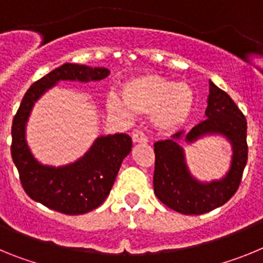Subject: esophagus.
<instances>
[{
  "instance_id": "obj_1",
  "label": "esophagus",
  "mask_w": 263,
  "mask_h": 263,
  "mask_svg": "<svg viewBox=\"0 0 263 263\" xmlns=\"http://www.w3.org/2000/svg\"><path fill=\"white\" fill-rule=\"evenodd\" d=\"M132 139L134 143H146L147 142V137L143 133L142 130H134L132 134Z\"/></svg>"
}]
</instances>
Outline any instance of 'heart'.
I'll use <instances>...</instances> for the list:
<instances>
[{
	"mask_svg": "<svg viewBox=\"0 0 263 263\" xmlns=\"http://www.w3.org/2000/svg\"><path fill=\"white\" fill-rule=\"evenodd\" d=\"M121 99L115 92L106 97V109L129 118L133 115L152 116L162 133H174L191 120L196 108L192 87L155 73L134 76L121 85Z\"/></svg>",
	"mask_w": 263,
	"mask_h": 263,
	"instance_id": "obj_1",
	"label": "heart"
}]
</instances>
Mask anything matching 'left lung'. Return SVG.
<instances>
[{
  "instance_id": "left-lung-1",
  "label": "left lung",
  "mask_w": 263,
  "mask_h": 263,
  "mask_svg": "<svg viewBox=\"0 0 263 263\" xmlns=\"http://www.w3.org/2000/svg\"><path fill=\"white\" fill-rule=\"evenodd\" d=\"M206 120L192 127L185 142L218 134L231 142V168L220 180L199 182L185 163L184 150L179 145L182 132L171 139L154 143V192L164 205L183 215H203L224 205L238 190L248 162L246 118L231 96L210 81Z\"/></svg>"
}]
</instances>
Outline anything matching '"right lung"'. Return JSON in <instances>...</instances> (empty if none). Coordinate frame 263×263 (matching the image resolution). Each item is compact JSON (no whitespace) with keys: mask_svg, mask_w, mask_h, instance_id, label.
Here are the masks:
<instances>
[{"mask_svg":"<svg viewBox=\"0 0 263 263\" xmlns=\"http://www.w3.org/2000/svg\"><path fill=\"white\" fill-rule=\"evenodd\" d=\"M110 73L104 67L66 63L27 89L11 125V158L21 183L32 200L64 215H83L105 201L124 158L132 152L127 134L101 136L76 162L53 167L39 163L26 142V122L34 104L59 81H99Z\"/></svg>","mask_w":263,"mask_h":263,"instance_id":"obj_1","label":"right lung"}]
</instances>
